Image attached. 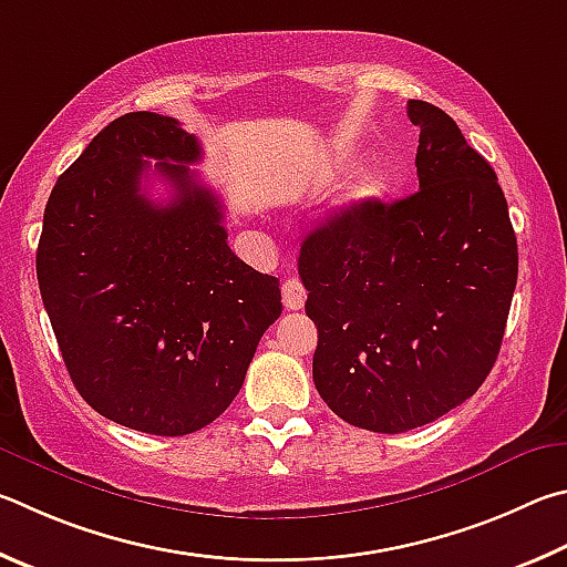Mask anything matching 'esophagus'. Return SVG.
<instances>
[{
	"instance_id": "1",
	"label": "esophagus",
	"mask_w": 567,
	"mask_h": 567,
	"mask_svg": "<svg viewBox=\"0 0 567 567\" xmlns=\"http://www.w3.org/2000/svg\"><path fill=\"white\" fill-rule=\"evenodd\" d=\"M306 296H309V291L303 289V284L299 281V278H289V281H284V286H281V299H284V306H286V309H289V311L303 309Z\"/></svg>"
}]
</instances>
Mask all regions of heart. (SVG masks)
<instances>
[{
    "label": "heart",
    "mask_w": 567,
    "mask_h": 567,
    "mask_svg": "<svg viewBox=\"0 0 567 567\" xmlns=\"http://www.w3.org/2000/svg\"><path fill=\"white\" fill-rule=\"evenodd\" d=\"M383 192V176L381 172H365L361 174L359 182L351 186L349 196H346V206L349 208H361L371 204L373 198H379Z\"/></svg>",
    "instance_id": "b5f03b06"
}]
</instances>
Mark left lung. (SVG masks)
I'll return each mask as SVG.
<instances>
[{"label": "left lung", "mask_w": 567, "mask_h": 567, "mask_svg": "<svg viewBox=\"0 0 567 567\" xmlns=\"http://www.w3.org/2000/svg\"><path fill=\"white\" fill-rule=\"evenodd\" d=\"M419 192L346 208L306 236L313 383L346 423L403 433L441 419L488 379L518 281L498 176L458 124L411 99Z\"/></svg>", "instance_id": "obj_1"}]
</instances>
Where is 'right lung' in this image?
<instances>
[{"label":"right lung","instance_id":"right-lung-1","mask_svg":"<svg viewBox=\"0 0 567 567\" xmlns=\"http://www.w3.org/2000/svg\"><path fill=\"white\" fill-rule=\"evenodd\" d=\"M198 158V138L172 116L114 118L59 176L37 248L76 391L104 419L152 435L216 421L281 316L278 278L228 248L221 198L186 166ZM148 171L173 186L166 205L145 196Z\"/></svg>","mask_w":567,"mask_h":567}]
</instances>
